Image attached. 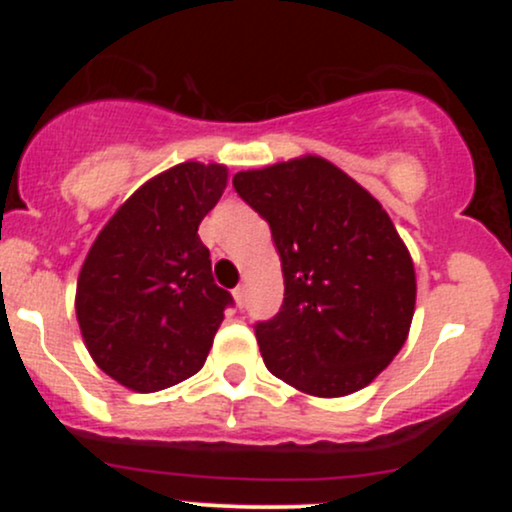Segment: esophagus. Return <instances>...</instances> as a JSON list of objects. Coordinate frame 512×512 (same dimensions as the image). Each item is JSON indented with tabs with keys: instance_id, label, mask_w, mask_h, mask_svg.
Segmentation results:
<instances>
[{
	"instance_id": "34e87169",
	"label": "esophagus",
	"mask_w": 512,
	"mask_h": 512,
	"mask_svg": "<svg viewBox=\"0 0 512 512\" xmlns=\"http://www.w3.org/2000/svg\"><path fill=\"white\" fill-rule=\"evenodd\" d=\"M233 298H236V303L240 305V308H243V305H245V286H238V289L233 291Z\"/></svg>"
}]
</instances>
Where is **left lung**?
I'll return each mask as SVG.
<instances>
[{
  "label": "left lung",
  "instance_id": "8db88e82",
  "mask_svg": "<svg viewBox=\"0 0 512 512\" xmlns=\"http://www.w3.org/2000/svg\"><path fill=\"white\" fill-rule=\"evenodd\" d=\"M233 187L272 228L284 303L257 322L264 366L315 397L378 378L409 337L414 262L383 204L327 158L240 170Z\"/></svg>",
  "mask_w": 512,
  "mask_h": 512
}]
</instances>
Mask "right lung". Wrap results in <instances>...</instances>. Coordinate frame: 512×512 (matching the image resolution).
Listing matches in <instances>:
<instances>
[{"instance_id":"obj_1","label":"right lung","mask_w":512,"mask_h":512,"mask_svg":"<svg viewBox=\"0 0 512 512\" xmlns=\"http://www.w3.org/2000/svg\"><path fill=\"white\" fill-rule=\"evenodd\" d=\"M226 182L221 163L163 170L115 211L81 264V337L96 366L127 390H166L207 361L233 298L214 284L197 228Z\"/></svg>"}]
</instances>
